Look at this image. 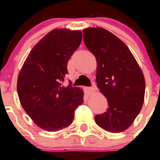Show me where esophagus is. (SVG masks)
I'll return each mask as SVG.
<instances>
[{"mask_svg": "<svg viewBox=\"0 0 160 160\" xmlns=\"http://www.w3.org/2000/svg\"><path fill=\"white\" fill-rule=\"evenodd\" d=\"M95 91H96V89L94 87L87 88V92L89 95H92V94H93L94 92H95Z\"/></svg>", "mask_w": 160, "mask_h": 160, "instance_id": "1", "label": "esophagus"}]
</instances>
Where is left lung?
I'll return each mask as SVG.
<instances>
[{"mask_svg":"<svg viewBox=\"0 0 160 160\" xmlns=\"http://www.w3.org/2000/svg\"><path fill=\"white\" fill-rule=\"evenodd\" d=\"M83 40L96 57V82L109 106L107 112L96 115V123L110 133L124 131L133 124L144 104L142 71L127 45L108 30L86 28Z\"/></svg>","mask_w":160,"mask_h":160,"instance_id":"8db88e82","label":"left lung"}]
</instances>
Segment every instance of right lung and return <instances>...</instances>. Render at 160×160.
Returning a JSON list of instances; mask_svg holds the SVG:
<instances>
[{"label":"right lung","mask_w":160,"mask_h":160,"mask_svg":"<svg viewBox=\"0 0 160 160\" xmlns=\"http://www.w3.org/2000/svg\"><path fill=\"white\" fill-rule=\"evenodd\" d=\"M80 30L54 29L36 44L19 73L17 92L21 105L38 127L56 132L74 120V111L83 103L81 88L62 86L68 63L78 48Z\"/></svg>","instance_id":"add662e5"}]
</instances>
